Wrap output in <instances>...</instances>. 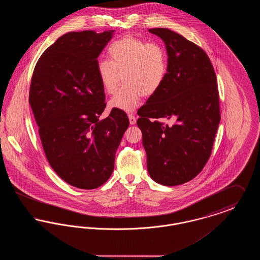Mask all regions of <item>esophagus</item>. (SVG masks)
I'll return each mask as SVG.
<instances>
[{
    "instance_id": "1",
    "label": "esophagus",
    "mask_w": 260,
    "mask_h": 260,
    "mask_svg": "<svg viewBox=\"0 0 260 260\" xmlns=\"http://www.w3.org/2000/svg\"><path fill=\"white\" fill-rule=\"evenodd\" d=\"M128 121H129V124H135L136 123V118L133 114H129L128 115Z\"/></svg>"
}]
</instances>
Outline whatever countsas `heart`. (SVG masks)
Wrapping results in <instances>:
<instances>
[{"label":"heart","mask_w":260,"mask_h":260,"mask_svg":"<svg viewBox=\"0 0 260 260\" xmlns=\"http://www.w3.org/2000/svg\"><path fill=\"white\" fill-rule=\"evenodd\" d=\"M109 59H99L96 70L103 89L113 94L122 76L125 84L109 101L121 111H135L142 94L149 96L161 87L168 73V54L161 45L134 36H125L108 48Z\"/></svg>","instance_id":"b5f03b06"}]
</instances>
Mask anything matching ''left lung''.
Here are the masks:
<instances>
[{"label": "left lung", "mask_w": 260, "mask_h": 260, "mask_svg": "<svg viewBox=\"0 0 260 260\" xmlns=\"http://www.w3.org/2000/svg\"><path fill=\"white\" fill-rule=\"evenodd\" d=\"M149 32L166 45L168 73L141 108L137 125L151 178L179 185L197 176L210 158L220 122L217 81L209 56L197 45L167 28ZM151 117H174L176 123L164 125Z\"/></svg>", "instance_id": "left-lung-1"}]
</instances>
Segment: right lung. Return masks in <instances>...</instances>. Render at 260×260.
<instances>
[{
  "instance_id": "add662e5",
  "label": "right lung",
  "mask_w": 260,
  "mask_h": 260,
  "mask_svg": "<svg viewBox=\"0 0 260 260\" xmlns=\"http://www.w3.org/2000/svg\"><path fill=\"white\" fill-rule=\"evenodd\" d=\"M115 30L69 32L44 51L35 66L29 103L50 167L65 182L81 189L105 183L128 119L105 109L96 64Z\"/></svg>"
}]
</instances>
